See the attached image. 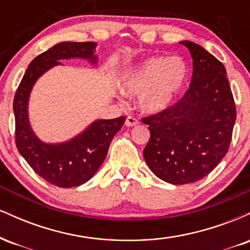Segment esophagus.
<instances>
[{
  "mask_svg": "<svg viewBox=\"0 0 250 250\" xmlns=\"http://www.w3.org/2000/svg\"><path fill=\"white\" fill-rule=\"evenodd\" d=\"M125 125H127V127H134V125H139V121H137V119H135L133 116H128L127 119H125Z\"/></svg>",
  "mask_w": 250,
  "mask_h": 250,
  "instance_id": "esophagus-1",
  "label": "esophagus"
}]
</instances>
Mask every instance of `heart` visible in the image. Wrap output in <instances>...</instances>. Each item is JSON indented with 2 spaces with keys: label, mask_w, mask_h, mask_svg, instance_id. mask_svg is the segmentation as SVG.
<instances>
[{
  "label": "heart",
  "mask_w": 250,
  "mask_h": 250,
  "mask_svg": "<svg viewBox=\"0 0 250 250\" xmlns=\"http://www.w3.org/2000/svg\"><path fill=\"white\" fill-rule=\"evenodd\" d=\"M189 80V67L181 56H151L125 73L121 90L140 96L139 107L146 114H159L174 104Z\"/></svg>",
  "instance_id": "obj_1"
}]
</instances>
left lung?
<instances>
[{
  "label": "left lung",
  "instance_id": "1",
  "mask_svg": "<svg viewBox=\"0 0 250 250\" xmlns=\"http://www.w3.org/2000/svg\"><path fill=\"white\" fill-rule=\"evenodd\" d=\"M180 43L193 59L189 89L173 107L142 120L150 131L145 161L171 185L196 182L214 170L228 151L236 120L225 65L196 43Z\"/></svg>",
  "mask_w": 250,
  "mask_h": 250
}]
</instances>
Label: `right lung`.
I'll list each match as a JSON object with an SVG mask.
<instances>
[{
  "label": "right lung",
  "mask_w": 250,
  "mask_h": 250,
  "mask_svg": "<svg viewBox=\"0 0 250 250\" xmlns=\"http://www.w3.org/2000/svg\"><path fill=\"white\" fill-rule=\"evenodd\" d=\"M96 47L95 42H60L53 45L30 62L14 99L17 149L37 175L57 187H77L96 174L125 117L95 120L67 141L44 142L31 128L28 111L30 94L43 74L63 65L60 62L62 60H85L96 68Z\"/></svg>",
  "instance_id": "right-lung-1"
}]
</instances>
